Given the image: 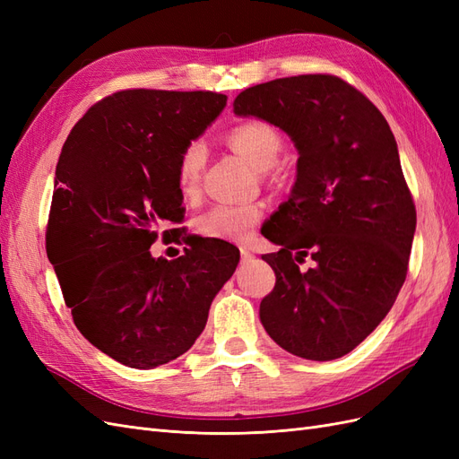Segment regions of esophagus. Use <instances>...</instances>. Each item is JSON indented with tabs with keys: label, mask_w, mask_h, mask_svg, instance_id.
I'll list each match as a JSON object with an SVG mask.
<instances>
[{
	"label": "esophagus",
	"mask_w": 459,
	"mask_h": 459,
	"mask_svg": "<svg viewBox=\"0 0 459 459\" xmlns=\"http://www.w3.org/2000/svg\"><path fill=\"white\" fill-rule=\"evenodd\" d=\"M253 256H255V255H253L251 251H248V248H245V247L241 248V258H243V260H251Z\"/></svg>",
	"instance_id": "1"
}]
</instances>
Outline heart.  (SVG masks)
Returning <instances> with one entry per match:
<instances>
[{"instance_id": "heart-1", "label": "heart", "mask_w": 459, "mask_h": 459, "mask_svg": "<svg viewBox=\"0 0 459 459\" xmlns=\"http://www.w3.org/2000/svg\"><path fill=\"white\" fill-rule=\"evenodd\" d=\"M228 143L243 155L255 169L272 172L280 157L283 137L270 122L251 118L239 122L228 134ZM206 164V149L201 142H191L176 164V179L182 195H195ZM262 206L253 203H220L208 208L195 220V231L201 238L241 243L251 238L262 220Z\"/></svg>"}]
</instances>
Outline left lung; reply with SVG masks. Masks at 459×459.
<instances>
[{"label": "left lung", "mask_w": 459, "mask_h": 459, "mask_svg": "<svg viewBox=\"0 0 459 459\" xmlns=\"http://www.w3.org/2000/svg\"><path fill=\"white\" fill-rule=\"evenodd\" d=\"M235 115L290 135L297 182L262 228L275 287L260 322L287 352L327 362L377 327L404 285L415 204L396 140L368 97L331 74L277 78L241 91ZM310 255L315 266L298 268Z\"/></svg>", "instance_id": "1"}]
</instances>
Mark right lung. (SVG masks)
<instances>
[{"label":"right lung","mask_w":459,"mask_h":459,"mask_svg":"<svg viewBox=\"0 0 459 459\" xmlns=\"http://www.w3.org/2000/svg\"><path fill=\"white\" fill-rule=\"evenodd\" d=\"M226 101L214 91L122 90L91 105L63 145L48 258L78 331L128 368L151 369L187 352L238 268L239 248L218 239L193 243L176 260L149 251L160 228L184 220L179 152Z\"/></svg>","instance_id":"1"}]
</instances>
